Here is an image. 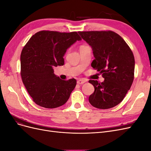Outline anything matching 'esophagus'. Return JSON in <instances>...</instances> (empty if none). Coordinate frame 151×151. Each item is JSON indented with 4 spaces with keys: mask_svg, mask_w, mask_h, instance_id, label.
I'll return each mask as SVG.
<instances>
[{
    "mask_svg": "<svg viewBox=\"0 0 151 151\" xmlns=\"http://www.w3.org/2000/svg\"><path fill=\"white\" fill-rule=\"evenodd\" d=\"M85 83H86V81H84L83 79H79L77 82V83L78 84H83Z\"/></svg>",
    "mask_w": 151,
    "mask_h": 151,
    "instance_id": "1",
    "label": "esophagus"
}]
</instances>
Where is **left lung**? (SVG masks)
Returning a JSON list of instances; mask_svg holds the SVG:
<instances>
[{"label": "left lung", "mask_w": 151, "mask_h": 151, "mask_svg": "<svg viewBox=\"0 0 151 151\" xmlns=\"http://www.w3.org/2000/svg\"><path fill=\"white\" fill-rule=\"evenodd\" d=\"M80 36L93 50L94 60L91 66L102 73L104 81L90 80L94 88L90 95L91 104L108 109L122 101L133 83L134 54L121 36L111 31H79Z\"/></svg>", "instance_id": "8db88e82"}]
</instances>
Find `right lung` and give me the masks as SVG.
Listing matches in <instances>:
<instances>
[{"instance_id":"obj_1","label":"right lung","mask_w":151,"mask_h":151,"mask_svg":"<svg viewBox=\"0 0 151 151\" xmlns=\"http://www.w3.org/2000/svg\"><path fill=\"white\" fill-rule=\"evenodd\" d=\"M81 40L77 32L41 31L26 44L21 54V76L36 104L55 108L67 101L76 80L60 79L54 74L53 67L64 64L63 56L67 50Z\"/></svg>"}]
</instances>
